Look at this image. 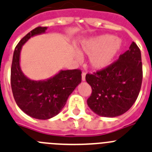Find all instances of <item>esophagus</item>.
Wrapping results in <instances>:
<instances>
[{
    "label": "esophagus",
    "instance_id": "obj_1",
    "mask_svg": "<svg viewBox=\"0 0 152 152\" xmlns=\"http://www.w3.org/2000/svg\"><path fill=\"white\" fill-rule=\"evenodd\" d=\"M86 73H85V72H83V73H82V79H83V81H85V80H86Z\"/></svg>",
    "mask_w": 152,
    "mask_h": 152
}]
</instances>
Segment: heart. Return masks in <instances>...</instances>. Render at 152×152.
I'll return each mask as SVG.
<instances>
[{"label": "heart", "instance_id": "heart-1", "mask_svg": "<svg viewBox=\"0 0 152 152\" xmlns=\"http://www.w3.org/2000/svg\"><path fill=\"white\" fill-rule=\"evenodd\" d=\"M121 48V42L110 35H103L90 41L83 48L86 54L91 55L90 64L96 69L109 66Z\"/></svg>", "mask_w": 152, "mask_h": 152}]
</instances>
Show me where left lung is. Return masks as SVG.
I'll return each instance as SVG.
<instances>
[{"instance_id":"left-lung-1","label":"left lung","mask_w":152,"mask_h":152,"mask_svg":"<svg viewBox=\"0 0 152 152\" xmlns=\"http://www.w3.org/2000/svg\"><path fill=\"white\" fill-rule=\"evenodd\" d=\"M142 76L140 49L132 42L118 60L92 74H86V81L91 87L87 100L88 107L102 117L121 115L137 99Z\"/></svg>"}]
</instances>
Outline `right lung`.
<instances>
[{
    "instance_id": "right-lung-1",
    "label": "right lung",
    "mask_w": 152,
    "mask_h": 152,
    "mask_svg": "<svg viewBox=\"0 0 152 152\" xmlns=\"http://www.w3.org/2000/svg\"><path fill=\"white\" fill-rule=\"evenodd\" d=\"M46 27L38 26L23 37L13 52L10 83L16 104L24 113L39 120H48L61 112L76 86L82 81L79 69L62 70L46 81L30 80L20 66L22 46L32 36L45 32Z\"/></svg>"
}]
</instances>
